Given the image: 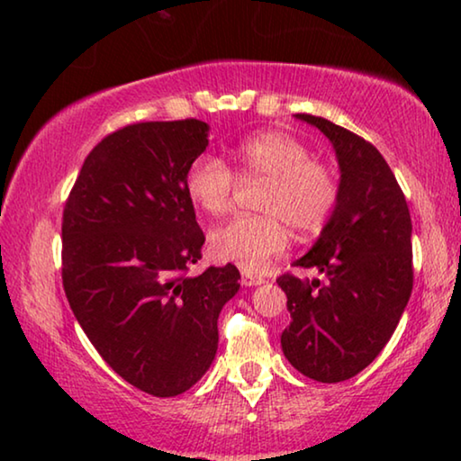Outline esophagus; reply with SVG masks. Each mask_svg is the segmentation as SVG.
<instances>
[{
	"label": "esophagus",
	"instance_id": "1",
	"mask_svg": "<svg viewBox=\"0 0 461 461\" xmlns=\"http://www.w3.org/2000/svg\"><path fill=\"white\" fill-rule=\"evenodd\" d=\"M242 283L246 285V287H258V285L265 283V279H260V276H252V275H244Z\"/></svg>",
	"mask_w": 461,
	"mask_h": 461
}]
</instances>
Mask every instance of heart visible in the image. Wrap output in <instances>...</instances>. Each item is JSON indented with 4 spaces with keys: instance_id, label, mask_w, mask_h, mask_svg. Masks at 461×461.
<instances>
[{
    "instance_id": "heart-1",
    "label": "heart",
    "mask_w": 461,
    "mask_h": 461,
    "mask_svg": "<svg viewBox=\"0 0 461 461\" xmlns=\"http://www.w3.org/2000/svg\"><path fill=\"white\" fill-rule=\"evenodd\" d=\"M244 176L268 180L260 201L262 217L240 215L209 233L213 257L236 262L246 273H258L283 254L289 231H316L334 209L339 185L330 167L312 159L310 149L281 131H267L244 139L236 148ZM238 178L213 153H203L188 166L185 186L188 199L207 215L230 211Z\"/></svg>"
}]
</instances>
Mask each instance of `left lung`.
Returning <instances> with one entry per match:
<instances>
[{"label":"left lung","mask_w":461,"mask_h":461,"mask_svg":"<svg viewBox=\"0 0 461 461\" xmlns=\"http://www.w3.org/2000/svg\"><path fill=\"white\" fill-rule=\"evenodd\" d=\"M295 119L322 131L339 159V199L295 267L320 279H276L291 324L281 334L287 361L322 384L355 377L382 353L412 294V221L396 176L363 137L312 114Z\"/></svg>","instance_id":"left-lung-1"}]
</instances>
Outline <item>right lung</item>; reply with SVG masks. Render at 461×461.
Segmentation results:
<instances>
[{"label":"right lung","instance_id":"obj_1","mask_svg":"<svg viewBox=\"0 0 461 461\" xmlns=\"http://www.w3.org/2000/svg\"><path fill=\"white\" fill-rule=\"evenodd\" d=\"M207 145L196 119L122 127L90 151L63 209L73 316L116 374L158 398L211 367L219 312L240 289L233 265L186 276L204 236L185 178Z\"/></svg>","mask_w":461,"mask_h":461}]
</instances>
